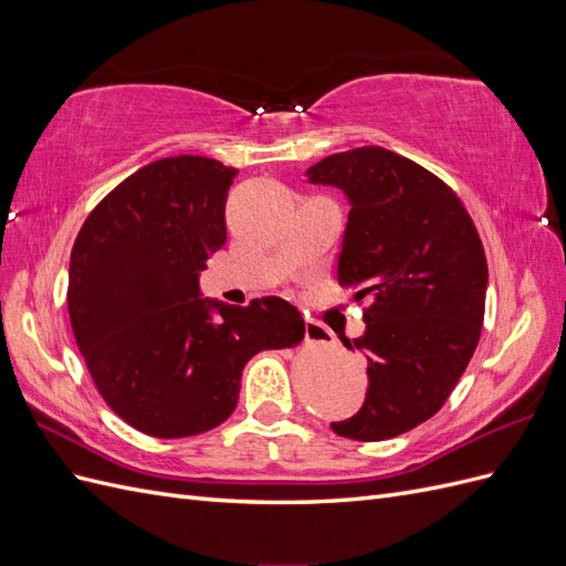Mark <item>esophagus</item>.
Segmentation results:
<instances>
[{
  "label": "esophagus",
  "instance_id": "esophagus-1",
  "mask_svg": "<svg viewBox=\"0 0 566 566\" xmlns=\"http://www.w3.org/2000/svg\"><path fill=\"white\" fill-rule=\"evenodd\" d=\"M304 337H306V342H310V345H325V342L331 339V333H328V328H323L321 323L306 321Z\"/></svg>",
  "mask_w": 566,
  "mask_h": 566
}]
</instances>
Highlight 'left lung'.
Wrapping results in <instances>:
<instances>
[{
  "mask_svg": "<svg viewBox=\"0 0 566 566\" xmlns=\"http://www.w3.org/2000/svg\"><path fill=\"white\" fill-rule=\"evenodd\" d=\"M306 177L349 198L337 283L368 302L366 333L345 342L366 356V401L331 427L356 441L399 437L447 403L476 349L489 283L484 245L451 188L394 150L335 153Z\"/></svg>",
  "mask_w": 566,
  "mask_h": 566,
  "instance_id": "obj_1",
  "label": "left lung"
}]
</instances>
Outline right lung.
<instances>
[{
  "instance_id": "right-lung-1",
  "label": "right lung",
  "mask_w": 566,
  "mask_h": 566,
  "mask_svg": "<svg viewBox=\"0 0 566 566\" xmlns=\"http://www.w3.org/2000/svg\"><path fill=\"white\" fill-rule=\"evenodd\" d=\"M235 172L200 156L150 163L117 184L75 238V342L101 397L144 434L212 430L233 413L250 358L304 337L300 312L281 297L248 306L200 297V271L227 243Z\"/></svg>"
}]
</instances>
